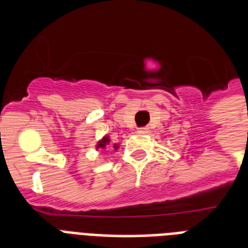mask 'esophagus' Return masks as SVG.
<instances>
[{
    "label": "esophagus",
    "mask_w": 248,
    "mask_h": 248,
    "mask_svg": "<svg viewBox=\"0 0 248 248\" xmlns=\"http://www.w3.org/2000/svg\"><path fill=\"white\" fill-rule=\"evenodd\" d=\"M138 132H139V134H147L148 127H139L138 128Z\"/></svg>",
    "instance_id": "1"
}]
</instances>
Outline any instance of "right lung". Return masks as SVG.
<instances>
[{
    "label": "right lung",
    "mask_w": 248,
    "mask_h": 248,
    "mask_svg": "<svg viewBox=\"0 0 248 248\" xmlns=\"http://www.w3.org/2000/svg\"><path fill=\"white\" fill-rule=\"evenodd\" d=\"M109 144H110V138H109L108 135L103 136V139H100L97 141L96 149H105L107 147H109ZM112 148L114 151H117V149L120 148V144H113Z\"/></svg>",
    "instance_id": "obj_1"
}]
</instances>
